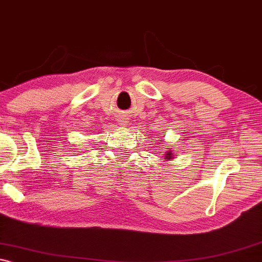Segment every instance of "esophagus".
Here are the masks:
<instances>
[{"label": "esophagus", "instance_id": "1", "mask_svg": "<svg viewBox=\"0 0 262 262\" xmlns=\"http://www.w3.org/2000/svg\"><path fill=\"white\" fill-rule=\"evenodd\" d=\"M118 121H119L120 124H123V125H126L127 123H128V119L125 116H121V117H119V119H118Z\"/></svg>", "mask_w": 262, "mask_h": 262}]
</instances>
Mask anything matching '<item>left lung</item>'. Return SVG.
Returning a JSON list of instances; mask_svg holds the SVG:
<instances>
[{
  "mask_svg": "<svg viewBox=\"0 0 262 262\" xmlns=\"http://www.w3.org/2000/svg\"><path fill=\"white\" fill-rule=\"evenodd\" d=\"M170 157H171V156H170V152H168L167 155H166V159H170Z\"/></svg>",
  "mask_w": 262,
  "mask_h": 262,
  "instance_id": "left-lung-1",
  "label": "left lung"
}]
</instances>
